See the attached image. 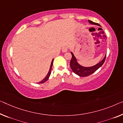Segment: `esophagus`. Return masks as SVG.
Instances as JSON below:
<instances>
[{"instance_id": "1", "label": "esophagus", "mask_w": 123, "mask_h": 123, "mask_svg": "<svg viewBox=\"0 0 123 123\" xmlns=\"http://www.w3.org/2000/svg\"><path fill=\"white\" fill-rule=\"evenodd\" d=\"M68 50V47L67 46H65L63 47V48H62V52H67Z\"/></svg>"}]
</instances>
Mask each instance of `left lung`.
<instances>
[{
  "label": "left lung",
  "instance_id": "8db88e82",
  "mask_svg": "<svg viewBox=\"0 0 123 123\" xmlns=\"http://www.w3.org/2000/svg\"><path fill=\"white\" fill-rule=\"evenodd\" d=\"M88 22L91 24L100 26L98 24L92 22L90 20H88ZM71 55H72V58H71L70 63V65L71 69H72L74 73L81 77H85L89 76V75H91L92 74L95 72L97 69H98L99 68L104 64L105 60V58H106V55H105V58H103V59L102 60L101 62H100L99 63L96 64V65L93 66V67H82V66H81L77 63L76 58H75L74 54L72 52H71Z\"/></svg>",
  "mask_w": 123,
  "mask_h": 123
}]
</instances>
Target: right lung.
<instances>
[{
    "instance_id": "obj_1",
    "label": "right lung",
    "mask_w": 123,
    "mask_h": 123,
    "mask_svg": "<svg viewBox=\"0 0 123 123\" xmlns=\"http://www.w3.org/2000/svg\"><path fill=\"white\" fill-rule=\"evenodd\" d=\"M53 60H54V59L52 60V63H51L50 67V69H49V72H48V74L47 75V76H46V77H45V78H44V79H43V80H42V81H41V82H39V84H43V83L45 82L47 80H48L49 77L50 75V74H51V71H52V66H53Z\"/></svg>"
}]
</instances>
